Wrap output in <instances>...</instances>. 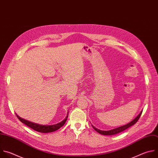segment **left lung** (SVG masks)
<instances>
[{"instance_id": "8db88e82", "label": "left lung", "mask_w": 158, "mask_h": 158, "mask_svg": "<svg viewBox=\"0 0 158 158\" xmlns=\"http://www.w3.org/2000/svg\"><path fill=\"white\" fill-rule=\"evenodd\" d=\"M142 112H143V111H141L140 112V113H139L133 121H131L130 123H128V124H125V125L121 126V127H118V128H116L111 130H108V131H103V130H98V128H95V127H94V126H93V125H91V126H92V127L93 128V129H94V130L97 131L98 133H100V134H101V135H108V136H110V135H114L118 134V133H121V132L124 131L125 130H127V129H128V128L131 127V126L134 125V124L138 121L139 118H140V116L141 115Z\"/></svg>"}]
</instances>
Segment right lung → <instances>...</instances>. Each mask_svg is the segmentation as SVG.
<instances>
[{
	"label": "right lung",
	"mask_w": 158,
	"mask_h": 158,
	"mask_svg": "<svg viewBox=\"0 0 158 158\" xmlns=\"http://www.w3.org/2000/svg\"><path fill=\"white\" fill-rule=\"evenodd\" d=\"M17 117L18 118V119L23 124H25V125H27V127L31 128L32 130L40 132V133H51V132H53L55 131L56 130H58V129H60L61 127H62L65 123V122L67 121V119L68 118V115H69V112H68V114L67 116V117L63 120L62 121L56 123L55 124H53V125H42V124H37L33 122H31L27 120H25L22 118H20V116H19L17 114Z\"/></svg>",
	"instance_id": "1"
}]
</instances>
